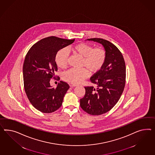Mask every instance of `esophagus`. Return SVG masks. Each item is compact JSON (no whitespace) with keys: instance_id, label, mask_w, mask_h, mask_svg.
<instances>
[{"instance_id":"34e87169","label":"esophagus","mask_w":155,"mask_h":155,"mask_svg":"<svg viewBox=\"0 0 155 155\" xmlns=\"http://www.w3.org/2000/svg\"><path fill=\"white\" fill-rule=\"evenodd\" d=\"M69 86H70V87H73L77 86V85L75 84H69Z\"/></svg>"}]
</instances>
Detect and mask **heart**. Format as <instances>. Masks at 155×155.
<instances>
[{"label":"heart","instance_id":"1","mask_svg":"<svg viewBox=\"0 0 155 155\" xmlns=\"http://www.w3.org/2000/svg\"><path fill=\"white\" fill-rule=\"evenodd\" d=\"M69 52L82 58L81 69H71L63 74L64 80L73 84H80L88 75V71L91 74L100 71L104 66L106 59L107 52L102 47H93L88 44L80 43L68 49H61L58 52L55 56V62L58 67L65 69L68 65Z\"/></svg>","mask_w":155,"mask_h":155}]
</instances>
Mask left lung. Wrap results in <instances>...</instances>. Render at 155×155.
Wrapping results in <instances>:
<instances>
[{"mask_svg":"<svg viewBox=\"0 0 155 155\" xmlns=\"http://www.w3.org/2000/svg\"><path fill=\"white\" fill-rule=\"evenodd\" d=\"M87 40L101 43L107 52L104 66L90 78L96 88L84 87L85 95L80 99V106L84 111L98 116L109 111L121 96L125 86V63L120 51L111 42L101 38Z\"/></svg>","mask_w":155,"mask_h":155,"instance_id":"obj_1","label":"left lung"}]
</instances>
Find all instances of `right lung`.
<instances>
[{
  "instance_id": "1",
  "label": "right lung",
  "mask_w": 155,
  "mask_h": 155,
  "mask_svg": "<svg viewBox=\"0 0 155 155\" xmlns=\"http://www.w3.org/2000/svg\"><path fill=\"white\" fill-rule=\"evenodd\" d=\"M74 40L54 36L43 38L35 43L25 56L23 65L25 92L32 105L42 113H52L59 109L69 88V84L62 81L55 88L50 82L54 71H58L56 54Z\"/></svg>"
}]
</instances>
